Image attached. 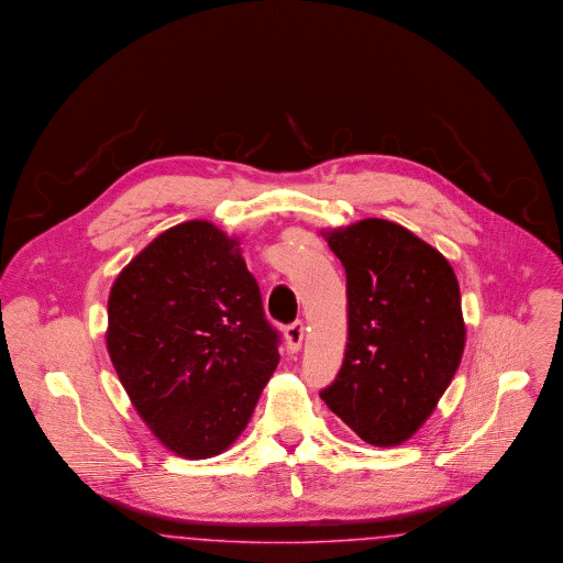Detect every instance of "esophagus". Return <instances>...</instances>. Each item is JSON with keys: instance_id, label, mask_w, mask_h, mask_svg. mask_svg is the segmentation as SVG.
Returning a JSON list of instances; mask_svg holds the SVG:
<instances>
[{"instance_id": "obj_1", "label": "esophagus", "mask_w": 563, "mask_h": 563, "mask_svg": "<svg viewBox=\"0 0 563 563\" xmlns=\"http://www.w3.org/2000/svg\"><path fill=\"white\" fill-rule=\"evenodd\" d=\"M285 341H287V350L291 354L299 352L301 341H303V322L301 320H295L289 327H285Z\"/></svg>"}]
</instances>
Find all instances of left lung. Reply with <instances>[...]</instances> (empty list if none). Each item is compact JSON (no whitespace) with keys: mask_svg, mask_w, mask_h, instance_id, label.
Listing matches in <instances>:
<instances>
[{"mask_svg":"<svg viewBox=\"0 0 563 563\" xmlns=\"http://www.w3.org/2000/svg\"><path fill=\"white\" fill-rule=\"evenodd\" d=\"M347 278V345L320 398L373 446H398L428 421L465 350L449 260L379 218L324 232Z\"/></svg>","mask_w":563,"mask_h":563,"instance_id":"1","label":"left lung"}]
</instances>
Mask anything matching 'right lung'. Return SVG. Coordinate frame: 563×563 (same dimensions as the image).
<instances>
[{
	"label": "right lung",
	"instance_id": "right-lung-1",
	"mask_svg": "<svg viewBox=\"0 0 563 563\" xmlns=\"http://www.w3.org/2000/svg\"><path fill=\"white\" fill-rule=\"evenodd\" d=\"M239 245L205 220L174 225L109 295L119 382L161 444L184 459L216 456L241 435L280 361Z\"/></svg>",
	"mask_w": 563,
	"mask_h": 563
}]
</instances>
